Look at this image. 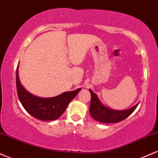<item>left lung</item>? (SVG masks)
Segmentation results:
<instances>
[{
  "label": "left lung",
  "mask_w": 158,
  "mask_h": 158,
  "mask_svg": "<svg viewBox=\"0 0 158 158\" xmlns=\"http://www.w3.org/2000/svg\"><path fill=\"white\" fill-rule=\"evenodd\" d=\"M91 92V103L89 106V112L92 118L98 121L104 123H118L126 119L135 110L138 103L135 106L127 110L118 111L107 108L101 103L98 98V96L89 89Z\"/></svg>",
  "instance_id": "1"
}]
</instances>
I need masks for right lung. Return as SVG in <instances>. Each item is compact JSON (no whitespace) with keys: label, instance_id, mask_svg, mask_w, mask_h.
<instances>
[{"label":"right lung","instance_id":"add662e5","mask_svg":"<svg viewBox=\"0 0 158 158\" xmlns=\"http://www.w3.org/2000/svg\"><path fill=\"white\" fill-rule=\"evenodd\" d=\"M16 88L18 97L23 108L34 118L40 120H56L63 114L69 103L82 89L64 92L54 98H42L28 92L20 84L16 70Z\"/></svg>","mask_w":158,"mask_h":158}]
</instances>
